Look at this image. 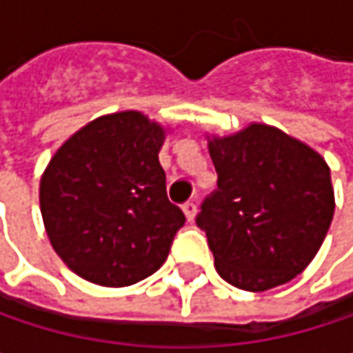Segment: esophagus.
I'll return each instance as SVG.
<instances>
[{
    "label": "esophagus",
    "mask_w": 353,
    "mask_h": 353,
    "mask_svg": "<svg viewBox=\"0 0 353 353\" xmlns=\"http://www.w3.org/2000/svg\"><path fill=\"white\" fill-rule=\"evenodd\" d=\"M181 208H183V214H185V219H188V221L192 223V221L196 219V212H198V206H196L194 202H185V204H183Z\"/></svg>",
    "instance_id": "esophagus-1"
}]
</instances>
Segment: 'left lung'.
Instances as JSON below:
<instances>
[{
    "label": "left lung",
    "instance_id": "obj_1",
    "mask_svg": "<svg viewBox=\"0 0 353 353\" xmlns=\"http://www.w3.org/2000/svg\"><path fill=\"white\" fill-rule=\"evenodd\" d=\"M219 190L196 223L223 280L263 292L296 278L317 255L335 212L327 161L284 130L249 122L206 134Z\"/></svg>",
    "mask_w": 353,
    "mask_h": 353
}]
</instances>
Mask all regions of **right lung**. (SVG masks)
Wrapping results in <instances>:
<instances>
[{"mask_svg":"<svg viewBox=\"0 0 353 353\" xmlns=\"http://www.w3.org/2000/svg\"><path fill=\"white\" fill-rule=\"evenodd\" d=\"M172 128L139 110L75 130L40 176L48 241L83 280L122 288L155 274L185 223L168 200L159 151Z\"/></svg>","mask_w":353,"mask_h":353,"instance_id":"add662e5","label":"right lung"}]
</instances>
